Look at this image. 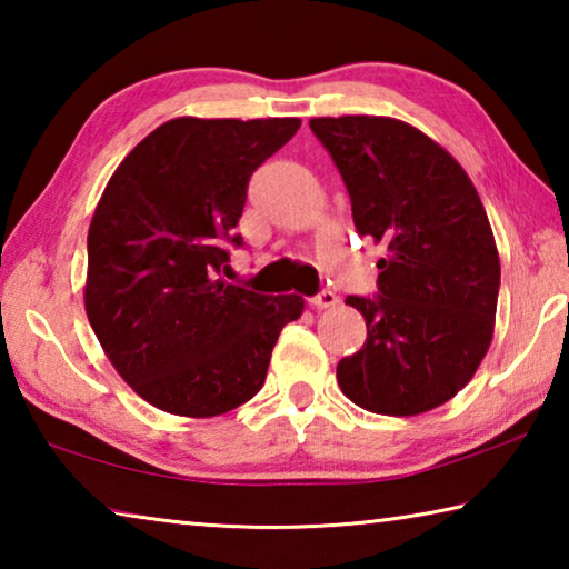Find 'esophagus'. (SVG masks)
<instances>
[{"mask_svg": "<svg viewBox=\"0 0 569 569\" xmlns=\"http://www.w3.org/2000/svg\"><path fill=\"white\" fill-rule=\"evenodd\" d=\"M311 303H313L316 308H333L336 303H339V296H336L333 291H321V293H316V296L311 298Z\"/></svg>", "mask_w": 569, "mask_h": 569, "instance_id": "esophagus-1", "label": "esophagus"}]
</instances>
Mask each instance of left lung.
I'll return each mask as SVG.
<instances>
[{"label":"left lung","mask_w":569,"mask_h":569,"mask_svg":"<svg viewBox=\"0 0 569 569\" xmlns=\"http://www.w3.org/2000/svg\"><path fill=\"white\" fill-rule=\"evenodd\" d=\"M351 198L353 226L387 246L379 296H349L366 341L336 366L361 409L413 417L449 401L492 343L499 253L477 188L449 152L411 124L313 118Z\"/></svg>","instance_id":"left-lung-1"}]
</instances>
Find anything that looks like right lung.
I'll use <instances>...</instances> for the list:
<instances>
[{
	"label": "right lung",
	"instance_id": "add662e5",
	"mask_svg": "<svg viewBox=\"0 0 569 569\" xmlns=\"http://www.w3.org/2000/svg\"><path fill=\"white\" fill-rule=\"evenodd\" d=\"M298 118L162 122L104 188L88 233L84 311L104 353L152 407L206 419L261 391L301 296L218 278L230 261L248 180Z\"/></svg>",
	"mask_w": 569,
	"mask_h": 569
}]
</instances>
